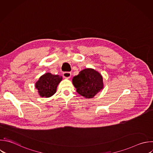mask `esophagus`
<instances>
[{"label":"esophagus","mask_w":153,"mask_h":153,"mask_svg":"<svg viewBox=\"0 0 153 153\" xmlns=\"http://www.w3.org/2000/svg\"><path fill=\"white\" fill-rule=\"evenodd\" d=\"M63 76L64 78H70L71 77V72H63Z\"/></svg>","instance_id":"1"}]
</instances>
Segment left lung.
I'll use <instances>...</instances> for the list:
<instances>
[{
	"instance_id": "obj_1",
	"label": "left lung",
	"mask_w": 153,
	"mask_h": 153,
	"mask_svg": "<svg viewBox=\"0 0 153 153\" xmlns=\"http://www.w3.org/2000/svg\"><path fill=\"white\" fill-rule=\"evenodd\" d=\"M72 83L77 93L86 99L93 98L103 88L102 75L91 68L80 71L78 75L73 78Z\"/></svg>"
}]
</instances>
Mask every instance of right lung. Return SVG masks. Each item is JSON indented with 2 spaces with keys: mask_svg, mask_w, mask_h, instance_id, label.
<instances>
[{
  "mask_svg": "<svg viewBox=\"0 0 153 153\" xmlns=\"http://www.w3.org/2000/svg\"><path fill=\"white\" fill-rule=\"evenodd\" d=\"M62 76L53 75L50 72L42 75L35 83V87L41 97H50L56 93L59 84Z\"/></svg>",
  "mask_w": 153,
  "mask_h": 153,
  "instance_id": "add662e5",
  "label": "right lung"
}]
</instances>
